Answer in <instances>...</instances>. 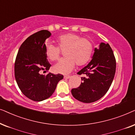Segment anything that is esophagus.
Returning a JSON list of instances; mask_svg holds the SVG:
<instances>
[{
  "mask_svg": "<svg viewBox=\"0 0 135 135\" xmlns=\"http://www.w3.org/2000/svg\"><path fill=\"white\" fill-rule=\"evenodd\" d=\"M70 78V76H69V75H65V76H64L65 79H69Z\"/></svg>",
  "mask_w": 135,
  "mask_h": 135,
  "instance_id": "esophagus-1",
  "label": "esophagus"
}]
</instances>
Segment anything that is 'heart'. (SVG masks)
<instances>
[{"instance_id": "obj_1", "label": "heart", "mask_w": 135, "mask_h": 135, "mask_svg": "<svg viewBox=\"0 0 135 135\" xmlns=\"http://www.w3.org/2000/svg\"><path fill=\"white\" fill-rule=\"evenodd\" d=\"M57 46L48 44L46 46V56L51 61L60 58L61 51H64L65 58L61 59L53 66L55 73L67 74L72 70L75 65L81 66L87 64L93 52V44L91 41L74 33L60 35L56 39Z\"/></svg>"}]
</instances>
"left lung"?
Segmentation results:
<instances>
[{
  "instance_id": "left-lung-1",
  "label": "left lung",
  "mask_w": 135,
  "mask_h": 135,
  "mask_svg": "<svg viewBox=\"0 0 135 135\" xmlns=\"http://www.w3.org/2000/svg\"><path fill=\"white\" fill-rule=\"evenodd\" d=\"M116 70V60L109 44L100 43L99 47L94 49L90 62L78 75L82 83L76 88L71 89L73 96L84 103H91L100 99L106 94L114 80Z\"/></svg>"
}]
</instances>
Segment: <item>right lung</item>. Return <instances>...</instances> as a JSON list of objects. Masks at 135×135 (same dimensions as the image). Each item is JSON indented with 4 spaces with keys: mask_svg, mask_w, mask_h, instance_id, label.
<instances>
[{
    "mask_svg": "<svg viewBox=\"0 0 135 135\" xmlns=\"http://www.w3.org/2000/svg\"><path fill=\"white\" fill-rule=\"evenodd\" d=\"M51 35L47 30L34 33L22 43L16 57L15 77L18 86L25 96L34 101H42L51 97L58 82L64 78L59 73L41 74L51 66L45 53V41Z\"/></svg>",
    "mask_w": 135,
    "mask_h": 135,
    "instance_id": "1",
    "label": "right lung"
}]
</instances>
